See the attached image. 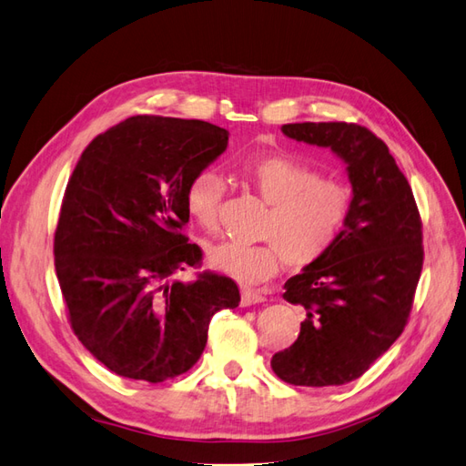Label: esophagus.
<instances>
[{
  "label": "esophagus",
  "instance_id": "1",
  "mask_svg": "<svg viewBox=\"0 0 466 466\" xmlns=\"http://www.w3.org/2000/svg\"><path fill=\"white\" fill-rule=\"evenodd\" d=\"M266 297L252 291V289H242V307H249V305H258V303H264Z\"/></svg>",
  "mask_w": 466,
  "mask_h": 466
}]
</instances>
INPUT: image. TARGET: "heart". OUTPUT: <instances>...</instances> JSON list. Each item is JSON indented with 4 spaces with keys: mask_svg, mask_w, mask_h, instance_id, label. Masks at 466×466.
<instances>
[{
    "mask_svg": "<svg viewBox=\"0 0 466 466\" xmlns=\"http://www.w3.org/2000/svg\"><path fill=\"white\" fill-rule=\"evenodd\" d=\"M244 183L268 202L261 244L224 240L208 248L210 268L236 281L256 285L273 278L281 259L301 269L315 264L335 246L350 214V190L335 178L319 177L311 167L288 155H266L244 165ZM226 195L224 177L202 169L185 190L188 217L200 228H218V212Z\"/></svg>",
    "mask_w": 466,
    "mask_h": 466,
    "instance_id": "obj_1",
    "label": "heart"
}]
</instances>
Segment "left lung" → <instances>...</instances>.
<instances>
[{
  "label": "left lung",
  "mask_w": 466,
  "mask_h": 466,
  "mask_svg": "<svg viewBox=\"0 0 466 466\" xmlns=\"http://www.w3.org/2000/svg\"><path fill=\"white\" fill-rule=\"evenodd\" d=\"M281 131L347 163L352 202L335 246L285 283L283 299L301 305L305 320L271 368L293 386H340L360 378L408 323L423 268L420 210L388 146L370 129L303 122Z\"/></svg>",
  "instance_id": "1"
}]
</instances>
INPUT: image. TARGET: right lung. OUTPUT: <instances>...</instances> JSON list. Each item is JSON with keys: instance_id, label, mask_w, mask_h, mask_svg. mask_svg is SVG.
I'll use <instances>...</instances> for the list:
<instances>
[{"instance_id": "1", "label": "right lung", "mask_w": 466, "mask_h": 466, "mask_svg": "<svg viewBox=\"0 0 466 466\" xmlns=\"http://www.w3.org/2000/svg\"><path fill=\"white\" fill-rule=\"evenodd\" d=\"M228 147L200 119L134 116L82 151L55 232V269L70 327L114 374L151 384L185 374L207 347L238 285L205 271L181 281L202 252L181 232L190 178Z\"/></svg>"}]
</instances>
